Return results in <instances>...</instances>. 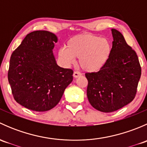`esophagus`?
I'll list each match as a JSON object with an SVG mask.
<instances>
[{
	"label": "esophagus",
	"instance_id": "34e87169",
	"mask_svg": "<svg viewBox=\"0 0 147 147\" xmlns=\"http://www.w3.org/2000/svg\"><path fill=\"white\" fill-rule=\"evenodd\" d=\"M80 76H81V73L80 72H76V71H75V72H74V73H73V77L75 78H79Z\"/></svg>",
	"mask_w": 147,
	"mask_h": 147
}]
</instances>
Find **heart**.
I'll return each mask as SVG.
<instances>
[{
  "label": "heart",
  "instance_id": "b5f03b06",
  "mask_svg": "<svg viewBox=\"0 0 147 147\" xmlns=\"http://www.w3.org/2000/svg\"><path fill=\"white\" fill-rule=\"evenodd\" d=\"M58 50V57L65 65L73 64L79 58V65L87 72L100 71L112 54V42L108 38L94 34H81L69 38Z\"/></svg>",
  "mask_w": 147,
  "mask_h": 147
}]
</instances>
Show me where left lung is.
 <instances>
[{
  "mask_svg": "<svg viewBox=\"0 0 147 147\" xmlns=\"http://www.w3.org/2000/svg\"><path fill=\"white\" fill-rule=\"evenodd\" d=\"M111 30L113 42L109 60L98 72L85 74L90 105L106 113L118 110L134 100L142 74L136 52L119 31Z\"/></svg>",
  "mask_w": 147,
  "mask_h": 147,
  "instance_id": "left-lung-1",
  "label": "left lung"
}]
</instances>
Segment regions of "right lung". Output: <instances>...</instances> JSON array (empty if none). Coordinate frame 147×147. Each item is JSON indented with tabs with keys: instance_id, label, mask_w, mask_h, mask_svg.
<instances>
[{
	"instance_id": "add662e5",
	"label": "right lung",
	"mask_w": 147,
	"mask_h": 147,
	"mask_svg": "<svg viewBox=\"0 0 147 147\" xmlns=\"http://www.w3.org/2000/svg\"><path fill=\"white\" fill-rule=\"evenodd\" d=\"M57 38L46 30L28 34L13 51L8 72L15 100L28 109L45 112L59 103L73 80V71L56 63L53 50Z\"/></svg>"
}]
</instances>
